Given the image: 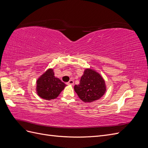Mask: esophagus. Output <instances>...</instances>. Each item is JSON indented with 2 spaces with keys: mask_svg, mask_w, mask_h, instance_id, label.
Instances as JSON below:
<instances>
[{
  "mask_svg": "<svg viewBox=\"0 0 148 148\" xmlns=\"http://www.w3.org/2000/svg\"><path fill=\"white\" fill-rule=\"evenodd\" d=\"M73 84H74V82H73V80H72V79L70 80L69 82L66 83V84H69V85H73Z\"/></svg>",
  "mask_w": 148,
  "mask_h": 148,
  "instance_id": "obj_1",
  "label": "esophagus"
}]
</instances>
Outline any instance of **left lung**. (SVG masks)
Instances as JSON below:
<instances>
[{
  "mask_svg": "<svg viewBox=\"0 0 148 148\" xmlns=\"http://www.w3.org/2000/svg\"><path fill=\"white\" fill-rule=\"evenodd\" d=\"M74 90L84 102H92L99 99L104 95L106 83L96 71L86 69L80 79L79 84L75 85Z\"/></svg>",
  "mask_w": 148,
  "mask_h": 148,
  "instance_id": "8db88e82",
  "label": "left lung"
}]
</instances>
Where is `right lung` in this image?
Wrapping results in <instances>:
<instances>
[{"label":"right lung","mask_w":148,"mask_h":148,"mask_svg":"<svg viewBox=\"0 0 148 148\" xmlns=\"http://www.w3.org/2000/svg\"><path fill=\"white\" fill-rule=\"evenodd\" d=\"M65 86L64 82L55 77L52 69H48L36 81L38 95L46 100L56 99Z\"/></svg>","instance_id":"add662e5"}]
</instances>
